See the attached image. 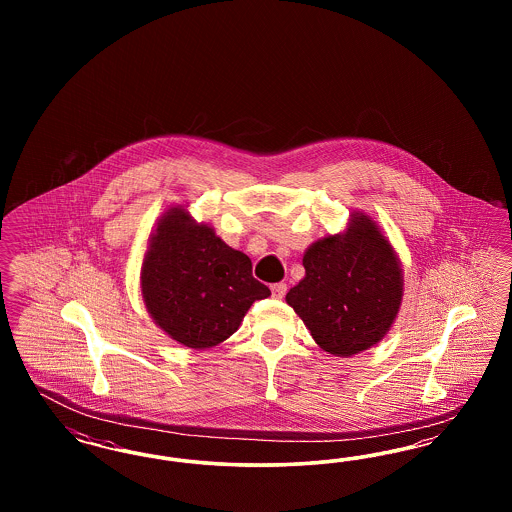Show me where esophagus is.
<instances>
[{"instance_id": "obj_1", "label": "esophagus", "mask_w": 512, "mask_h": 512, "mask_svg": "<svg viewBox=\"0 0 512 512\" xmlns=\"http://www.w3.org/2000/svg\"><path fill=\"white\" fill-rule=\"evenodd\" d=\"M286 290H288V286H286V284H282V282H280V284H272V286H270V292H272V297H274V299H282V297L286 295Z\"/></svg>"}]
</instances>
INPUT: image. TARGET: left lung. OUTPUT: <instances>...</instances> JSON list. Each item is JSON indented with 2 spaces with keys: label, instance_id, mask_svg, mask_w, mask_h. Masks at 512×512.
I'll return each mask as SVG.
<instances>
[{
  "label": "left lung",
  "instance_id": "obj_1",
  "mask_svg": "<svg viewBox=\"0 0 512 512\" xmlns=\"http://www.w3.org/2000/svg\"><path fill=\"white\" fill-rule=\"evenodd\" d=\"M305 276L286 295L318 347L353 357L386 338L399 315L405 280L390 238L365 211L349 213L340 234L303 253Z\"/></svg>",
  "mask_w": 512,
  "mask_h": 512
}]
</instances>
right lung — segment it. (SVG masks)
I'll list each match as a JSON object with an SVG mask.
<instances>
[{
  "label": "right lung",
  "instance_id": "add662e5",
  "mask_svg": "<svg viewBox=\"0 0 512 512\" xmlns=\"http://www.w3.org/2000/svg\"><path fill=\"white\" fill-rule=\"evenodd\" d=\"M147 315L188 349H211L228 340L249 307L270 295L253 278L251 259L224 244L209 222L188 205H171L147 238L140 267Z\"/></svg>",
  "mask_w": 512,
  "mask_h": 512
}]
</instances>
